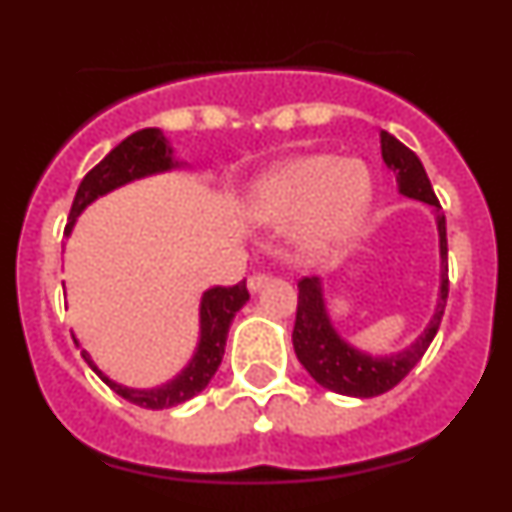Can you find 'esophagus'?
<instances>
[{"label":"esophagus","mask_w":512,"mask_h":512,"mask_svg":"<svg viewBox=\"0 0 512 512\" xmlns=\"http://www.w3.org/2000/svg\"><path fill=\"white\" fill-rule=\"evenodd\" d=\"M272 277L267 275V272H255V275L247 277V287H250V292H257V289H262L270 282Z\"/></svg>","instance_id":"34e87169"}]
</instances>
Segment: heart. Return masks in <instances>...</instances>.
<instances>
[{"label": "heart", "instance_id": "heart-1", "mask_svg": "<svg viewBox=\"0 0 512 512\" xmlns=\"http://www.w3.org/2000/svg\"><path fill=\"white\" fill-rule=\"evenodd\" d=\"M374 200V180L359 160L299 156L265 170L247 193V210L260 223L299 220L307 245H334L359 230Z\"/></svg>", "mask_w": 512, "mask_h": 512}]
</instances>
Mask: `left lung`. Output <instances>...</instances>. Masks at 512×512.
<instances>
[{
    "label": "left lung",
    "instance_id": "8db88e82",
    "mask_svg": "<svg viewBox=\"0 0 512 512\" xmlns=\"http://www.w3.org/2000/svg\"><path fill=\"white\" fill-rule=\"evenodd\" d=\"M381 156H384V163L396 173L401 195L436 208L438 240H441V292H438V304L431 322L409 349L391 356H369L344 342L337 329L332 327V319H329L327 307H324L319 277H302L297 282L299 297L292 344L299 364L309 371V376L319 386L344 396H356V399H371V396L386 394L414 369L421 356L426 354V349L431 347L438 327H441V317L448 299L446 215L441 213V203L433 193L431 180H428L416 153L386 131H381Z\"/></svg>",
    "mask_w": 512,
    "mask_h": 512
}]
</instances>
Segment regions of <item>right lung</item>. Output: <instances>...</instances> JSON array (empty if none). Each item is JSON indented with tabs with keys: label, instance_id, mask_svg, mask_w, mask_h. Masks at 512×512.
Wrapping results in <instances>:
<instances>
[{
	"label": "right lung",
	"instance_id": "add662e5",
	"mask_svg": "<svg viewBox=\"0 0 512 512\" xmlns=\"http://www.w3.org/2000/svg\"><path fill=\"white\" fill-rule=\"evenodd\" d=\"M178 165V160H173V148L168 146V138L158 131V128H143V131L131 133L126 141L118 143L101 163L94 165L89 173L81 180L79 190L74 195V203H71L69 223H66L64 235H69L71 227H74L76 218L81 215V210L86 205L94 203L101 195L111 193V190L121 188V185L131 183L136 178H146V175L163 173ZM250 299L245 280L237 282L232 287H213L203 294L200 299V342L195 349L190 364L180 371L175 379H170L168 384L156 386V389H128V386L116 384V381L108 379L101 369L94 364L89 354L81 352L86 364L116 391L118 396H123L131 404L141 406V409H170V406L185 404L188 399H193L195 394L205 389L210 384V379L218 371L220 361L225 354V339L227 329H230L232 317L242 309V304Z\"/></svg>",
	"mask_w": 512,
	"mask_h": 512
}]
</instances>
